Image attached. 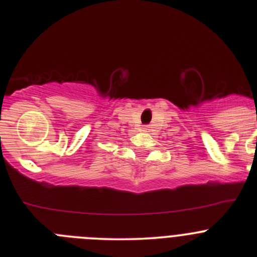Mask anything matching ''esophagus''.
<instances>
[{"label": "esophagus", "mask_w": 257, "mask_h": 257, "mask_svg": "<svg viewBox=\"0 0 257 257\" xmlns=\"http://www.w3.org/2000/svg\"><path fill=\"white\" fill-rule=\"evenodd\" d=\"M143 131H147V127H142Z\"/></svg>", "instance_id": "34e87169"}]
</instances>
